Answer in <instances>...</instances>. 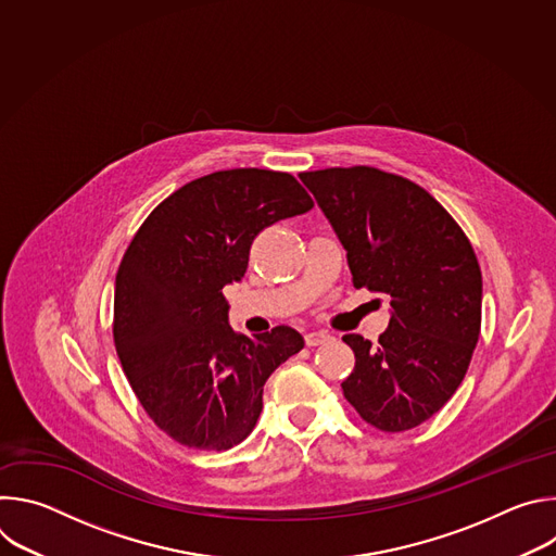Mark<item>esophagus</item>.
I'll return each instance as SVG.
<instances>
[{
	"label": "esophagus",
	"mask_w": 556,
	"mask_h": 556,
	"mask_svg": "<svg viewBox=\"0 0 556 556\" xmlns=\"http://www.w3.org/2000/svg\"><path fill=\"white\" fill-rule=\"evenodd\" d=\"M332 337L328 334V332H324V330H319V332H307L305 334V345L307 348H316V345H324V343H328Z\"/></svg>",
	"instance_id": "1"
}]
</instances>
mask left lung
<instances>
[{"label": "left lung", "instance_id": "8db88e82", "mask_svg": "<svg viewBox=\"0 0 556 556\" xmlns=\"http://www.w3.org/2000/svg\"><path fill=\"white\" fill-rule=\"evenodd\" d=\"M299 178L348 251L354 288L387 294L391 305L376 345L343 337L356 358L343 395L384 433L414 429L448 403L478 345V257L448 211L403 176L332 167Z\"/></svg>", "mask_w": 556, "mask_h": 556}]
</instances>
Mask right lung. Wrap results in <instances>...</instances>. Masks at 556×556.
<instances>
[{"instance_id": "1", "label": "right lung", "mask_w": 556, "mask_h": 556, "mask_svg": "<svg viewBox=\"0 0 556 556\" xmlns=\"http://www.w3.org/2000/svg\"><path fill=\"white\" fill-rule=\"evenodd\" d=\"M312 206L290 174L215 172L157 204L129 242L116 273L114 345L142 409L178 444L226 451L247 440L268 376L303 348L288 326L237 334L222 290L244 277L266 226Z\"/></svg>"}]
</instances>
